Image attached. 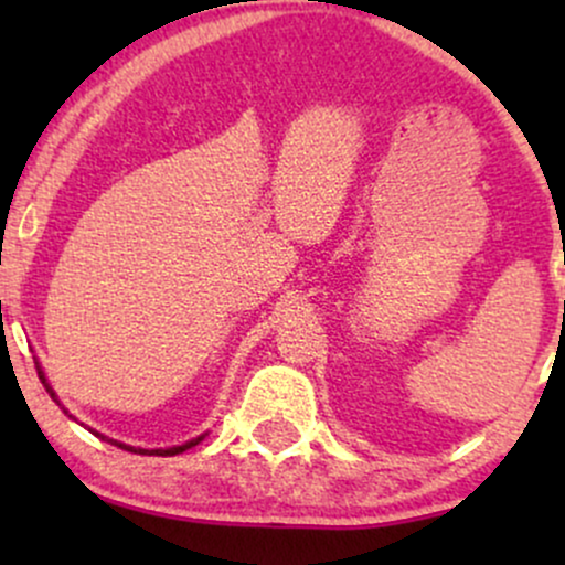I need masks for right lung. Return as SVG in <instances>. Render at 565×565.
Masks as SVG:
<instances>
[{
	"instance_id": "right-lung-1",
	"label": "right lung",
	"mask_w": 565,
	"mask_h": 565,
	"mask_svg": "<svg viewBox=\"0 0 565 565\" xmlns=\"http://www.w3.org/2000/svg\"><path fill=\"white\" fill-rule=\"evenodd\" d=\"M36 374H39V380H42L44 391L50 393V398H53L55 404L63 408V404H61V401H57V395H55V391H53V385H50L47 377H44V372H42V366H39V361H36ZM63 412H66V408H63ZM66 414H68V412H66ZM68 417H71V414H68ZM93 433H95V430H93ZM95 436H100V433H95ZM206 436H210V433H201V436L191 438V440H185V444H180V446H167V449H140V446H129V444H121V440H116V438H108V436H100V438H103V440H108V444L119 446V449H125V451H135V454H148V457H174V454H183L185 449H191V446H196L199 440H204Z\"/></svg>"
}]
</instances>
